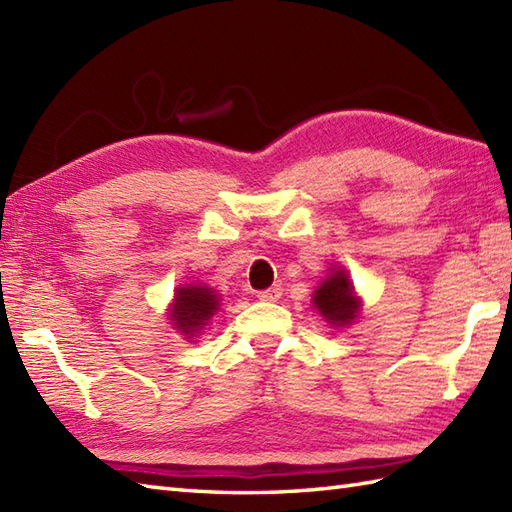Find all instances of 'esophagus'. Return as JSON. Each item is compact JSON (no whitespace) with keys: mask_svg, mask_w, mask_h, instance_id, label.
Returning a JSON list of instances; mask_svg holds the SVG:
<instances>
[{"mask_svg":"<svg viewBox=\"0 0 512 512\" xmlns=\"http://www.w3.org/2000/svg\"><path fill=\"white\" fill-rule=\"evenodd\" d=\"M281 295H284V288H281V286H270L266 290L257 292V297L262 301H279Z\"/></svg>","mask_w":512,"mask_h":512,"instance_id":"34e87169","label":"esophagus"}]
</instances>
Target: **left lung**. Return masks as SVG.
<instances>
[{
	"label": "left lung",
	"instance_id": "left-lung-1",
	"mask_svg": "<svg viewBox=\"0 0 512 512\" xmlns=\"http://www.w3.org/2000/svg\"><path fill=\"white\" fill-rule=\"evenodd\" d=\"M314 306L332 325H347L358 314V301L345 270H332L330 277L314 292Z\"/></svg>",
	"mask_w": 512,
	"mask_h": 512
}]
</instances>
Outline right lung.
Instances as JSON below:
<instances>
[{
    "instance_id": "1",
    "label": "right lung",
    "mask_w": 512,
    "mask_h": 512,
    "mask_svg": "<svg viewBox=\"0 0 512 512\" xmlns=\"http://www.w3.org/2000/svg\"><path fill=\"white\" fill-rule=\"evenodd\" d=\"M217 306V295H213V290L204 288V286H187V288H178L176 292V303L171 308V321L176 328L187 334V339H191L193 334H198L206 321H209Z\"/></svg>"
}]
</instances>
